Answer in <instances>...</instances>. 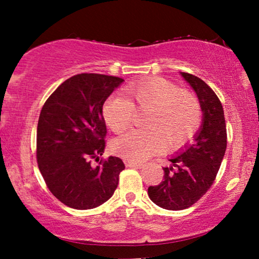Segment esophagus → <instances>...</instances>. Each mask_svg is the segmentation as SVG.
<instances>
[{"label":"esophagus","mask_w":259,"mask_h":259,"mask_svg":"<svg viewBox=\"0 0 259 259\" xmlns=\"http://www.w3.org/2000/svg\"><path fill=\"white\" fill-rule=\"evenodd\" d=\"M125 164L127 167H133V168H141L144 166V164H141V162H137L133 160H127L125 161Z\"/></svg>","instance_id":"esophagus-1"}]
</instances>
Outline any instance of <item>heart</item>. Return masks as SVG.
<instances>
[{"label": "heart", "mask_w": 259, "mask_h": 259, "mask_svg": "<svg viewBox=\"0 0 259 259\" xmlns=\"http://www.w3.org/2000/svg\"><path fill=\"white\" fill-rule=\"evenodd\" d=\"M123 95H112L102 107V115L113 132L127 130L137 112H146L143 130L130 131L112 143L120 157L143 161L161 150L178 148L192 139L201 125V107L198 99L180 91L164 77H151L123 88Z\"/></svg>", "instance_id": "b5f03b06"}]
</instances>
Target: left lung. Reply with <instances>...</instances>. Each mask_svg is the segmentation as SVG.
<instances>
[{
  "label": "left lung",
  "mask_w": 259,
  "mask_h": 259,
  "mask_svg": "<svg viewBox=\"0 0 259 259\" xmlns=\"http://www.w3.org/2000/svg\"><path fill=\"white\" fill-rule=\"evenodd\" d=\"M199 99L203 125L194 143L168 159L164 180L148 187V197L166 210L192 206L213 184L224 158L228 134L222 102L211 87L196 75L182 73Z\"/></svg>",
  "instance_id": "obj_1"
}]
</instances>
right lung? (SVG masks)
Here are the masks:
<instances>
[{
    "mask_svg": "<svg viewBox=\"0 0 259 259\" xmlns=\"http://www.w3.org/2000/svg\"><path fill=\"white\" fill-rule=\"evenodd\" d=\"M121 77L82 73L62 82L41 109L36 160L46 185L67 206L90 210L113 196L125 164L100 159L106 146L102 106ZM101 160L98 166L91 159Z\"/></svg>",
    "mask_w": 259,
    "mask_h": 259,
    "instance_id": "right-lung-1",
    "label": "right lung"
}]
</instances>
